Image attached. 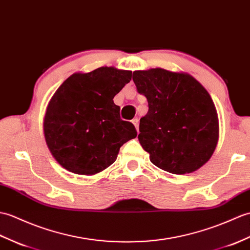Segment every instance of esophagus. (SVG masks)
<instances>
[{
  "instance_id": "obj_1",
  "label": "esophagus",
  "mask_w": 250,
  "mask_h": 250,
  "mask_svg": "<svg viewBox=\"0 0 250 250\" xmlns=\"http://www.w3.org/2000/svg\"><path fill=\"white\" fill-rule=\"evenodd\" d=\"M132 124L135 125V127H136V130L138 131V119H137V118H134V119H132Z\"/></svg>"
}]
</instances>
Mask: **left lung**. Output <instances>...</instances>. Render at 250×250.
I'll list each match as a JSON object with an SVG mask.
<instances>
[{"label":"left lung","instance_id":"1","mask_svg":"<svg viewBox=\"0 0 250 250\" xmlns=\"http://www.w3.org/2000/svg\"><path fill=\"white\" fill-rule=\"evenodd\" d=\"M137 91L147 98L138 141L156 167L175 175L198 169L218 141V117L208 92L191 75L162 68L133 72Z\"/></svg>","mask_w":250,"mask_h":250}]
</instances>
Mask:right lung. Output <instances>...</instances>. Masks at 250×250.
I'll use <instances>...</instances> for the list:
<instances>
[{"instance_id":"obj_1","label":"right lung","mask_w":250,"mask_h":250,"mask_svg":"<svg viewBox=\"0 0 250 250\" xmlns=\"http://www.w3.org/2000/svg\"><path fill=\"white\" fill-rule=\"evenodd\" d=\"M132 71L100 67L73 73L52 97L43 131L54 159L77 175H96L111 166L120 147L135 138V126L120 118L113 99L131 81Z\"/></svg>"}]
</instances>
